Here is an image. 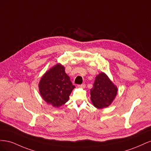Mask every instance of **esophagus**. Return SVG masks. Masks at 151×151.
Instances as JSON below:
<instances>
[{"label":"esophagus","instance_id":"obj_1","mask_svg":"<svg viewBox=\"0 0 151 151\" xmlns=\"http://www.w3.org/2000/svg\"><path fill=\"white\" fill-rule=\"evenodd\" d=\"M78 87H79V88H84L86 87V84H82L78 85Z\"/></svg>","mask_w":151,"mask_h":151}]
</instances>
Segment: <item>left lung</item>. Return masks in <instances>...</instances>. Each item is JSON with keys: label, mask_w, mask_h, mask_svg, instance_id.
<instances>
[{"label": "left lung", "mask_w": 151, "mask_h": 151, "mask_svg": "<svg viewBox=\"0 0 151 151\" xmlns=\"http://www.w3.org/2000/svg\"><path fill=\"white\" fill-rule=\"evenodd\" d=\"M116 93V87L102 72L96 77L93 87L91 89V99L96 108H106L111 104Z\"/></svg>", "instance_id": "obj_1"}]
</instances>
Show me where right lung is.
<instances>
[{
	"mask_svg": "<svg viewBox=\"0 0 151 151\" xmlns=\"http://www.w3.org/2000/svg\"><path fill=\"white\" fill-rule=\"evenodd\" d=\"M75 86L65 72V68L57 64L47 72L39 83L40 93L47 103L59 107L68 101Z\"/></svg>",
	"mask_w": 151,
	"mask_h": 151,
	"instance_id": "obj_1",
	"label": "right lung"
}]
</instances>
